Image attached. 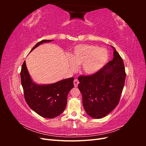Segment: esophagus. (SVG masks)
Masks as SVG:
<instances>
[{
    "label": "esophagus",
    "instance_id": "obj_1",
    "mask_svg": "<svg viewBox=\"0 0 146 146\" xmlns=\"http://www.w3.org/2000/svg\"><path fill=\"white\" fill-rule=\"evenodd\" d=\"M78 83H79V82H78V79H77V78L74 79V86H75V87H77V86H78Z\"/></svg>",
    "mask_w": 146,
    "mask_h": 146
}]
</instances>
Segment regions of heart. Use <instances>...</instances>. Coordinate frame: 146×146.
<instances>
[{"instance_id": "1", "label": "heart", "mask_w": 146, "mask_h": 146, "mask_svg": "<svg viewBox=\"0 0 146 146\" xmlns=\"http://www.w3.org/2000/svg\"><path fill=\"white\" fill-rule=\"evenodd\" d=\"M108 52L104 48L89 44L75 46L70 54V65L72 69L76 64H82L83 71L86 74H95L107 62Z\"/></svg>"}]
</instances>
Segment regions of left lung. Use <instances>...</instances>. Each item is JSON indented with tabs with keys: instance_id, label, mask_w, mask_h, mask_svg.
<instances>
[{
	"instance_id": "left-lung-1",
	"label": "left lung",
	"mask_w": 146,
	"mask_h": 146,
	"mask_svg": "<svg viewBox=\"0 0 146 146\" xmlns=\"http://www.w3.org/2000/svg\"><path fill=\"white\" fill-rule=\"evenodd\" d=\"M113 48V60L95 74L78 78L84 109L88 115L95 119L105 117L116 107L124 86V64L122 57Z\"/></svg>"
}]
</instances>
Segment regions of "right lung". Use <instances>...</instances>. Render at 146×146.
<instances>
[{
	"label": "right lung",
	"instance_id": "obj_1",
	"mask_svg": "<svg viewBox=\"0 0 146 146\" xmlns=\"http://www.w3.org/2000/svg\"><path fill=\"white\" fill-rule=\"evenodd\" d=\"M52 40L44 39L38 42L31 51L43 42ZM74 78L71 77L47 85H38L31 79L24 61L21 70V85L25 102L30 108L43 117L52 119L62 113L67 104L69 92L74 88Z\"/></svg>",
	"mask_w": 146,
	"mask_h": 146
}]
</instances>
